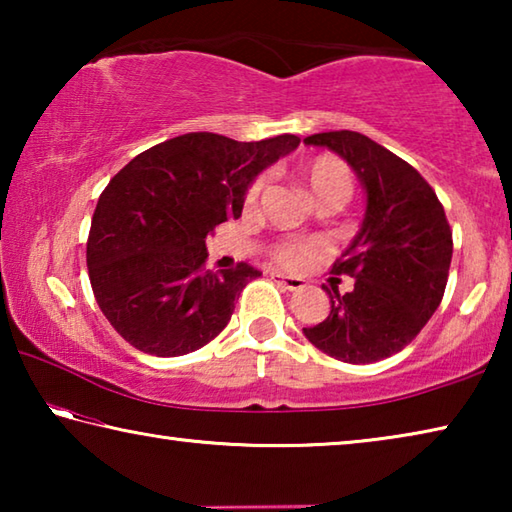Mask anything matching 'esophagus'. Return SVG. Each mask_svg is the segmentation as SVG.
<instances>
[{
    "label": "esophagus",
    "instance_id": "1",
    "mask_svg": "<svg viewBox=\"0 0 512 512\" xmlns=\"http://www.w3.org/2000/svg\"><path fill=\"white\" fill-rule=\"evenodd\" d=\"M271 277L277 284H282V287L289 289V291L305 289V280H300V277H289V275H282V273H271Z\"/></svg>",
    "mask_w": 512,
    "mask_h": 512
}]
</instances>
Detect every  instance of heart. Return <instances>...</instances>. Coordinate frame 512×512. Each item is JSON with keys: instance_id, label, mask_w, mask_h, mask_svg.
Returning a JSON list of instances; mask_svg holds the SVG:
<instances>
[{"instance_id": "1", "label": "heart", "mask_w": 512, "mask_h": 512, "mask_svg": "<svg viewBox=\"0 0 512 512\" xmlns=\"http://www.w3.org/2000/svg\"><path fill=\"white\" fill-rule=\"evenodd\" d=\"M298 178L307 185L311 196L316 198L318 205H341L350 198L354 189V173L350 164L334 153H318L311 155L305 162L298 164ZM266 178L257 176L253 183L246 189V205L253 207L259 196L264 192ZM323 248H320L316 241L307 239H287L280 241L271 248L273 262H277L284 268H291V271H298V268H305L307 264L314 262L320 257Z\"/></svg>"}]
</instances>
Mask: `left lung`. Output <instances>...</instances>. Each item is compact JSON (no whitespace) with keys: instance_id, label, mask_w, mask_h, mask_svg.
<instances>
[{"instance_id":"left-lung-1","label":"left lung","mask_w":512,"mask_h":512,"mask_svg":"<svg viewBox=\"0 0 512 512\" xmlns=\"http://www.w3.org/2000/svg\"><path fill=\"white\" fill-rule=\"evenodd\" d=\"M305 144L339 153L368 194L359 235L332 266L354 289L323 287L332 309L305 336L345 363L381 361L420 334L445 296L454 250L445 207L418 169L366 135L329 131Z\"/></svg>"}]
</instances>
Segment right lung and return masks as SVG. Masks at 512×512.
I'll return each instance as SVG.
<instances>
[{
    "instance_id": "add662e5",
    "label": "right lung",
    "mask_w": 512,
    "mask_h": 512,
    "mask_svg": "<svg viewBox=\"0 0 512 512\" xmlns=\"http://www.w3.org/2000/svg\"><path fill=\"white\" fill-rule=\"evenodd\" d=\"M298 144L289 133L262 142L187 133L135 155L110 180L85 257L97 305L121 339L180 357L221 334L262 271L248 262L207 271L205 239L241 216L253 178Z\"/></svg>"
}]
</instances>
